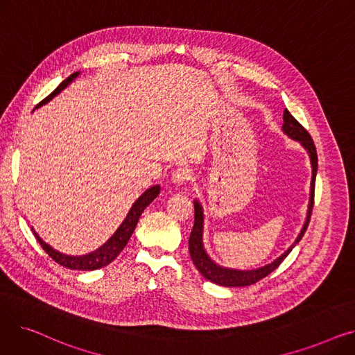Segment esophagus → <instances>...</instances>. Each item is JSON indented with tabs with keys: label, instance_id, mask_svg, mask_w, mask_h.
Returning a JSON list of instances; mask_svg holds the SVG:
<instances>
[{
	"label": "esophagus",
	"instance_id": "esophagus-1",
	"mask_svg": "<svg viewBox=\"0 0 355 355\" xmlns=\"http://www.w3.org/2000/svg\"><path fill=\"white\" fill-rule=\"evenodd\" d=\"M190 180H191V173L189 170H185V168H178V170L174 171L173 174V182L175 185H184Z\"/></svg>",
	"mask_w": 355,
	"mask_h": 355
}]
</instances>
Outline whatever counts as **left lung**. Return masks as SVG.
I'll return each instance as SVG.
<instances>
[{"label":"left lung","mask_w":355,"mask_h":355,"mask_svg":"<svg viewBox=\"0 0 355 355\" xmlns=\"http://www.w3.org/2000/svg\"><path fill=\"white\" fill-rule=\"evenodd\" d=\"M284 132L286 135H289L292 139L300 141L309 153L311 157V164H312V181H311V198H309V210H308V217L304 225V229L301 230L300 236L295 240V243L282 254L279 256L275 262H272L270 265H266L260 269L256 270H234V269H226L221 268L218 265H216L213 260L207 256V253L204 252L202 248V240H201V234H202V209L197 201H194V226L193 230L190 233V240H189V250H190V256L193 263L196 265V268L198 269V272L207 279V281L220 285V286H249L253 285L256 282H259L260 279L266 277L269 273H272L279 265H281L285 257L291 253V250L296 246V243H300V240L304 237L309 220H311V214H312V209H313V194H315V178H316V171H318V155H316V148L315 144L309 135L308 130L297 122L288 109H285L284 112Z\"/></svg>","instance_id":"1"}]
</instances>
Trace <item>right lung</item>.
I'll list each match as a JSON object with an SVG mask.
<instances>
[{
  "label": "right lung",
  "mask_w": 355,
  "mask_h": 355,
  "mask_svg": "<svg viewBox=\"0 0 355 355\" xmlns=\"http://www.w3.org/2000/svg\"><path fill=\"white\" fill-rule=\"evenodd\" d=\"M79 74V71L70 74V76L63 80L58 89H54L50 95L43 99L39 105L37 106H42L44 103H47L49 101H51L58 93H60L74 78H76ZM159 185H154V187H151L149 190H146L135 202L132 209L129 210L126 218L123 220V223L121 225V227L115 232V234L112 236L106 243L103 246H101L98 250L92 252L86 256H66L63 253H59L58 250L51 249L47 243H44V241L37 236V233L34 232V236L37 239V241H39L40 246L44 249V252L54 260V262H58L59 265L64 266V268H69V269H73V270H96V269H101L106 265H109L110 262H114V260L118 257V254L123 250V248L128 245V241L130 239V236H132L137 225H138V220L142 214V211L145 210L146 206H149V204L153 202V200L159 194Z\"/></svg>",
  "instance_id": "1"
}]
</instances>
